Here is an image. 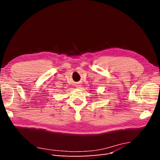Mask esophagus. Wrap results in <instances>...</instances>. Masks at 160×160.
Masks as SVG:
<instances>
[{
  "label": "esophagus",
  "mask_w": 160,
  "mask_h": 160,
  "mask_svg": "<svg viewBox=\"0 0 160 160\" xmlns=\"http://www.w3.org/2000/svg\"><path fill=\"white\" fill-rule=\"evenodd\" d=\"M81 86V85L80 84H77V88H79Z\"/></svg>",
  "instance_id": "obj_1"
}]
</instances>
